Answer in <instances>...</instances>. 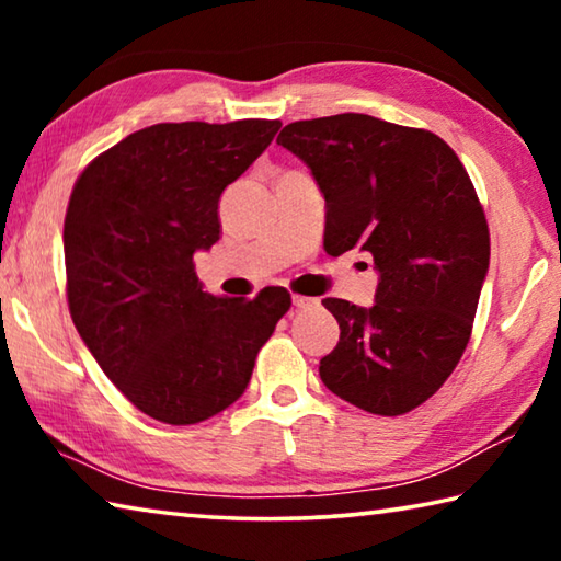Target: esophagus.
<instances>
[{
  "mask_svg": "<svg viewBox=\"0 0 561 561\" xmlns=\"http://www.w3.org/2000/svg\"><path fill=\"white\" fill-rule=\"evenodd\" d=\"M291 304H294V307H297V309H301V311L319 307V301H317V299H311V297H301V294H294V297H291Z\"/></svg>",
  "mask_w": 561,
  "mask_h": 561,
  "instance_id": "1",
  "label": "esophagus"
}]
</instances>
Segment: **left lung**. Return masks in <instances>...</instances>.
I'll list each match as a JSON object with an SVG mask.
<instances>
[{
  "instance_id": "1",
  "label": "left lung",
  "mask_w": 561,
  "mask_h": 561,
  "mask_svg": "<svg viewBox=\"0 0 561 561\" xmlns=\"http://www.w3.org/2000/svg\"><path fill=\"white\" fill-rule=\"evenodd\" d=\"M277 144L324 195V250L358 247L378 274L374 307L321 301L341 329L321 381L360 411H413L458 366L488 277V220L468 173L435 133L366 113L289 123Z\"/></svg>"
}]
</instances>
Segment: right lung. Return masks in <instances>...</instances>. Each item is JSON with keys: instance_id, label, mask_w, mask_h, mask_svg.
<instances>
[{"instance_id": "1", "label": "right lung", "mask_w": 561, "mask_h": 561, "mask_svg": "<svg viewBox=\"0 0 561 561\" xmlns=\"http://www.w3.org/2000/svg\"><path fill=\"white\" fill-rule=\"evenodd\" d=\"M279 121L156 123L101 153L76 180L64 220L66 291L83 344L128 401L193 425L244 393L254 358L287 314V289L215 297L193 254L220 240L222 190Z\"/></svg>"}]
</instances>
